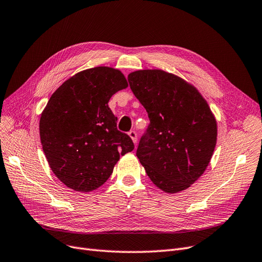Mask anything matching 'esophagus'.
<instances>
[{"instance_id": "1", "label": "esophagus", "mask_w": 262, "mask_h": 262, "mask_svg": "<svg viewBox=\"0 0 262 262\" xmlns=\"http://www.w3.org/2000/svg\"><path fill=\"white\" fill-rule=\"evenodd\" d=\"M128 135H129V137L132 138L133 142L136 143L137 142V133L135 130H130V132H128Z\"/></svg>"}]
</instances>
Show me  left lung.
I'll return each instance as SVG.
<instances>
[{"label": "left lung", "mask_w": 262, "mask_h": 262, "mask_svg": "<svg viewBox=\"0 0 262 262\" xmlns=\"http://www.w3.org/2000/svg\"><path fill=\"white\" fill-rule=\"evenodd\" d=\"M127 80L150 120L136 151L147 175L167 193L189 188L205 171L216 146L217 123L206 100L162 70L135 71Z\"/></svg>", "instance_id": "left-lung-1"}]
</instances>
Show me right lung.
<instances>
[{
    "mask_svg": "<svg viewBox=\"0 0 262 262\" xmlns=\"http://www.w3.org/2000/svg\"><path fill=\"white\" fill-rule=\"evenodd\" d=\"M127 86L121 71L96 67L67 80L48 100L40 120L41 142L53 172L68 188H99L120 156L134 150L108 105Z\"/></svg>",
    "mask_w": 262,
    "mask_h": 262,
    "instance_id": "right-lung-1",
    "label": "right lung"
}]
</instances>
